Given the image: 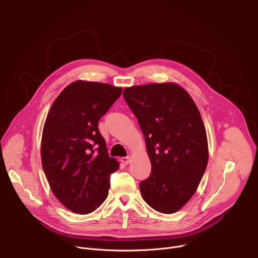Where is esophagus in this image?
<instances>
[{
  "label": "esophagus",
  "mask_w": 258,
  "mask_h": 258,
  "mask_svg": "<svg viewBox=\"0 0 258 258\" xmlns=\"http://www.w3.org/2000/svg\"><path fill=\"white\" fill-rule=\"evenodd\" d=\"M120 161H121L124 165H127L131 162V158L130 157H123V158L120 159Z\"/></svg>",
  "instance_id": "esophagus-1"
}]
</instances>
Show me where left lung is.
<instances>
[{
    "instance_id": "1",
    "label": "left lung",
    "mask_w": 258,
    "mask_h": 258,
    "mask_svg": "<svg viewBox=\"0 0 258 258\" xmlns=\"http://www.w3.org/2000/svg\"><path fill=\"white\" fill-rule=\"evenodd\" d=\"M123 97L145 136L151 163L141 195L157 212L174 214L193 197L208 166L200 112L190 94L172 82L126 87Z\"/></svg>"
}]
</instances>
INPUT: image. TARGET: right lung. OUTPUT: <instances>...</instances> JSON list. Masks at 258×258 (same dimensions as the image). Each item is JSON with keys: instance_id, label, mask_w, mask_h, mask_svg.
Masks as SVG:
<instances>
[{"instance_id": "obj_1", "label": "right lung", "mask_w": 258, "mask_h": 258, "mask_svg": "<svg viewBox=\"0 0 258 258\" xmlns=\"http://www.w3.org/2000/svg\"><path fill=\"white\" fill-rule=\"evenodd\" d=\"M121 91L106 83L75 81L47 113L42 168L51 192L74 213L90 214L108 197L110 174L119 169V162L109 157L97 124Z\"/></svg>"}]
</instances>
